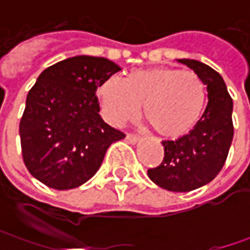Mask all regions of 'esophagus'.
<instances>
[{"instance_id":"34e87169","label":"esophagus","mask_w":250,"mask_h":250,"mask_svg":"<svg viewBox=\"0 0 250 250\" xmlns=\"http://www.w3.org/2000/svg\"><path fill=\"white\" fill-rule=\"evenodd\" d=\"M139 140H140V138L135 136V135H126V142H128V143H130V145H136Z\"/></svg>"}]
</instances>
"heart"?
I'll list each match as a JSON object with an SVG mask.
<instances>
[{
    "label": "heart",
    "instance_id": "obj_1",
    "mask_svg": "<svg viewBox=\"0 0 250 250\" xmlns=\"http://www.w3.org/2000/svg\"><path fill=\"white\" fill-rule=\"evenodd\" d=\"M97 94L104 117L114 126L135 120L143 105V117L168 139L192 129L206 103V86L199 75L169 66L135 71L125 81L107 78Z\"/></svg>",
    "mask_w": 250,
    "mask_h": 250
}]
</instances>
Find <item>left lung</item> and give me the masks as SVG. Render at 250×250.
<instances>
[{
	"label": "left lung",
	"instance_id": "1",
	"mask_svg": "<svg viewBox=\"0 0 250 250\" xmlns=\"http://www.w3.org/2000/svg\"><path fill=\"white\" fill-rule=\"evenodd\" d=\"M200 76L207 89V107L189 133L175 140H163L164 160L150 168L149 178L160 188L189 192L205 187L217 177L226 163L234 138L232 99L221 75L196 60H177Z\"/></svg>",
	"mask_w": 250,
	"mask_h": 250
}]
</instances>
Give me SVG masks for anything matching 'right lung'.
<instances>
[{"mask_svg": "<svg viewBox=\"0 0 250 250\" xmlns=\"http://www.w3.org/2000/svg\"><path fill=\"white\" fill-rule=\"evenodd\" d=\"M121 71L103 57L76 55L44 69L27 93L21 125L26 168L44 185L65 190L87 182L105 151L124 139L104 122L96 90Z\"/></svg>", "mask_w": 250, "mask_h": 250, "instance_id": "right-lung-1", "label": "right lung"}]
</instances>
